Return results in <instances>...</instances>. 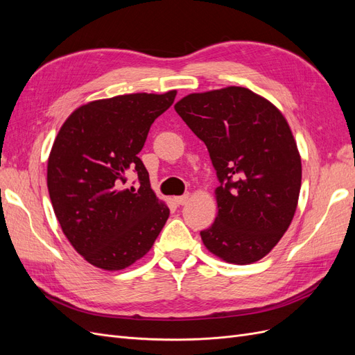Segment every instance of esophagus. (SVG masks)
Instances as JSON below:
<instances>
[{
  "label": "esophagus",
  "instance_id": "34e87169",
  "mask_svg": "<svg viewBox=\"0 0 355 355\" xmlns=\"http://www.w3.org/2000/svg\"><path fill=\"white\" fill-rule=\"evenodd\" d=\"M189 200V196L185 194V196H180V197H175V202L178 204V206H184V204H187Z\"/></svg>",
  "mask_w": 355,
  "mask_h": 355
}]
</instances>
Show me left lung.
<instances>
[{
	"label": "left lung",
	"instance_id": "left-lung-1",
	"mask_svg": "<svg viewBox=\"0 0 355 355\" xmlns=\"http://www.w3.org/2000/svg\"><path fill=\"white\" fill-rule=\"evenodd\" d=\"M175 110L206 144L219 180L218 216L200 232L204 245L231 263L262 259L292 222L302 179L286 118L244 87L192 93Z\"/></svg>",
	"mask_w": 355,
	"mask_h": 355
}]
</instances>
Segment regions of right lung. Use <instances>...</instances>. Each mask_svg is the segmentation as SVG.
I'll return each mask as SVG.
<instances>
[{
  "label": "right lung",
  "instance_id": "add662e5",
  "mask_svg": "<svg viewBox=\"0 0 355 355\" xmlns=\"http://www.w3.org/2000/svg\"><path fill=\"white\" fill-rule=\"evenodd\" d=\"M175 98L171 90L90 102L69 115L53 144L47 166L53 210L73 249L102 270H124L144 257L168 219L137 154ZM132 173L138 184L125 187Z\"/></svg>",
  "mask_w": 355,
  "mask_h": 355
}]
</instances>
